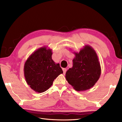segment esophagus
Listing matches in <instances>:
<instances>
[{
  "label": "esophagus",
  "instance_id": "obj_1",
  "mask_svg": "<svg viewBox=\"0 0 122 122\" xmlns=\"http://www.w3.org/2000/svg\"><path fill=\"white\" fill-rule=\"evenodd\" d=\"M62 71H63V73H64V74H65L66 71H67V69L63 68V69H62Z\"/></svg>",
  "mask_w": 122,
  "mask_h": 122
}]
</instances>
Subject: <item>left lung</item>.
Returning <instances> with one entry per match:
<instances>
[{"label":"left lung","instance_id":"obj_1","mask_svg":"<svg viewBox=\"0 0 122 122\" xmlns=\"http://www.w3.org/2000/svg\"><path fill=\"white\" fill-rule=\"evenodd\" d=\"M73 67L66 73V78L74 89L84 91L94 86L101 75L98 55L90 45H85L79 52H73Z\"/></svg>","mask_w":122,"mask_h":122}]
</instances>
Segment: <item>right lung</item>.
<instances>
[{
  "label": "right lung",
  "mask_w": 122,
  "mask_h": 122,
  "mask_svg": "<svg viewBox=\"0 0 122 122\" xmlns=\"http://www.w3.org/2000/svg\"><path fill=\"white\" fill-rule=\"evenodd\" d=\"M52 50L44 46L28 57L24 66V75L27 84L37 93L45 92L54 80L63 73L60 64L52 59Z\"/></svg>",
  "instance_id": "obj_1"
}]
</instances>
